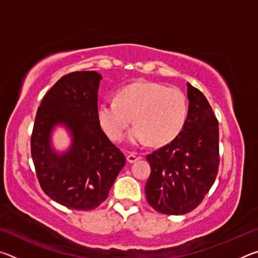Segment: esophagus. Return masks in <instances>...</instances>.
<instances>
[{
    "label": "esophagus",
    "mask_w": 258,
    "mask_h": 258,
    "mask_svg": "<svg viewBox=\"0 0 258 258\" xmlns=\"http://www.w3.org/2000/svg\"><path fill=\"white\" fill-rule=\"evenodd\" d=\"M140 158H141V157H139V156H137L135 154H128L127 155V161H128V163H135V161H138Z\"/></svg>",
    "instance_id": "esophagus-1"
}]
</instances>
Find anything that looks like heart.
I'll use <instances>...</instances> for the list:
<instances>
[{
	"label": "heart",
	"instance_id": "heart-1",
	"mask_svg": "<svg viewBox=\"0 0 258 258\" xmlns=\"http://www.w3.org/2000/svg\"><path fill=\"white\" fill-rule=\"evenodd\" d=\"M189 106L185 94L161 83L140 81L117 91L115 101L98 103L95 115L100 127L113 142L124 139L132 119L135 124L128 134L133 145L161 146L173 141L184 128Z\"/></svg>",
	"mask_w": 258,
	"mask_h": 258
}]
</instances>
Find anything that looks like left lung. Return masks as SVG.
Instances as JSON below:
<instances>
[{"mask_svg": "<svg viewBox=\"0 0 258 258\" xmlns=\"http://www.w3.org/2000/svg\"><path fill=\"white\" fill-rule=\"evenodd\" d=\"M184 128L168 145L147 156L151 173L146 196L155 211L183 215L199 206L215 182L220 165L218 120L198 89L187 83Z\"/></svg>", "mask_w": 258, "mask_h": 258, "instance_id": "left-lung-1", "label": "left lung"}]
</instances>
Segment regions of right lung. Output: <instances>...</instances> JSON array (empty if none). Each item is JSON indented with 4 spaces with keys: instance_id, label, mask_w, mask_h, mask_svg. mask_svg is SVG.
<instances>
[{
    "instance_id": "add662e5",
    "label": "right lung",
    "mask_w": 258,
    "mask_h": 258,
    "mask_svg": "<svg viewBox=\"0 0 258 258\" xmlns=\"http://www.w3.org/2000/svg\"><path fill=\"white\" fill-rule=\"evenodd\" d=\"M101 75L74 72L60 78L38 107L30 139L35 172L44 194L62 206L91 211L107 199L126 163L95 115ZM64 124L73 138L62 155L51 150L50 131Z\"/></svg>"
}]
</instances>
